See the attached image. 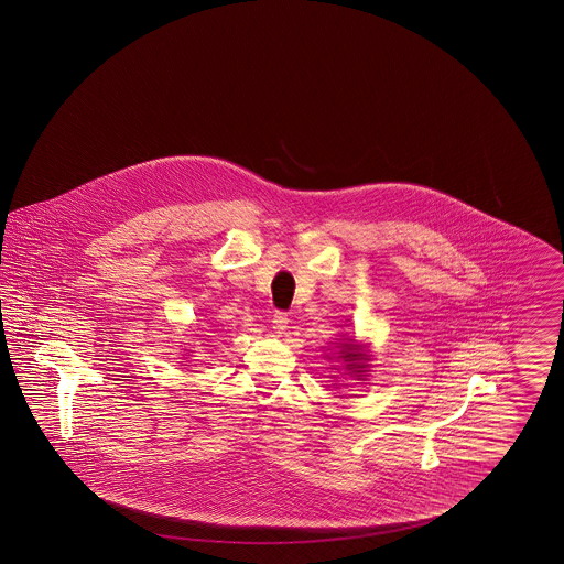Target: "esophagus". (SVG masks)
Segmentation results:
<instances>
[{"label": "esophagus", "instance_id": "34e87169", "mask_svg": "<svg viewBox=\"0 0 564 564\" xmlns=\"http://www.w3.org/2000/svg\"><path fill=\"white\" fill-rule=\"evenodd\" d=\"M288 313H283V311H274V315H272V329L276 332V334H283L285 332V327H288Z\"/></svg>", "mask_w": 564, "mask_h": 564}]
</instances>
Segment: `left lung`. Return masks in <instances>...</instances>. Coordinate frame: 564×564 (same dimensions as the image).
Returning a JSON list of instances; mask_svg holds the SVG:
<instances>
[{
    "label": "left lung",
    "instance_id": "8db88e82",
    "mask_svg": "<svg viewBox=\"0 0 564 564\" xmlns=\"http://www.w3.org/2000/svg\"><path fill=\"white\" fill-rule=\"evenodd\" d=\"M336 359H343L349 370L361 376L359 368H364V364H359V361L366 359V352H359L352 345H340V350H338V357H336Z\"/></svg>",
    "mask_w": 564,
    "mask_h": 564
}]
</instances>
